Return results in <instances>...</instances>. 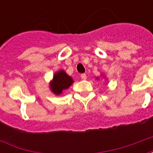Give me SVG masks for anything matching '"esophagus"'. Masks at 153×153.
<instances>
[{"label": "esophagus", "instance_id": "esophagus-1", "mask_svg": "<svg viewBox=\"0 0 153 153\" xmlns=\"http://www.w3.org/2000/svg\"><path fill=\"white\" fill-rule=\"evenodd\" d=\"M80 77H81V79H86L87 74H82L80 75Z\"/></svg>", "mask_w": 153, "mask_h": 153}]
</instances>
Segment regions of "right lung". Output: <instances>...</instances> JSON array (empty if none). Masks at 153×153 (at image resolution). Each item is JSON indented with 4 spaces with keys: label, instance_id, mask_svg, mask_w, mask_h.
Masks as SVG:
<instances>
[{
    "label": "right lung",
    "instance_id": "right-lung-1",
    "mask_svg": "<svg viewBox=\"0 0 153 153\" xmlns=\"http://www.w3.org/2000/svg\"><path fill=\"white\" fill-rule=\"evenodd\" d=\"M73 82L71 77L69 76L64 70H60L55 74L53 80L51 83V89L55 94L59 95L63 90L67 89Z\"/></svg>",
    "mask_w": 153,
    "mask_h": 153
}]
</instances>
